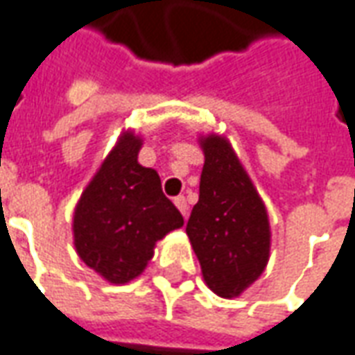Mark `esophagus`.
Listing matches in <instances>:
<instances>
[{"mask_svg": "<svg viewBox=\"0 0 355 355\" xmlns=\"http://www.w3.org/2000/svg\"><path fill=\"white\" fill-rule=\"evenodd\" d=\"M175 205L178 207V211L182 213V216H188V203H186V198L184 196H178V198H175Z\"/></svg>", "mask_w": 355, "mask_h": 355, "instance_id": "esophagus-1", "label": "esophagus"}]
</instances>
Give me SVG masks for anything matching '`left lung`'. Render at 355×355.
Segmentation results:
<instances>
[{
    "label": "left lung",
    "mask_w": 355,
    "mask_h": 355,
    "mask_svg": "<svg viewBox=\"0 0 355 355\" xmlns=\"http://www.w3.org/2000/svg\"><path fill=\"white\" fill-rule=\"evenodd\" d=\"M205 163L200 201L186 224L203 279L218 297H238L264 272L270 257L266 209L230 142L201 140Z\"/></svg>",
    "instance_id": "obj_1"
}]
</instances>
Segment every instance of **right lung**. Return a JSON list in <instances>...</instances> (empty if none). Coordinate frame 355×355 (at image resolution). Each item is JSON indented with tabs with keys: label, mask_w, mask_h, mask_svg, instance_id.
I'll return each mask as SVG.
<instances>
[{
	"label": "right lung",
	"mask_w": 355,
	"mask_h": 355,
	"mask_svg": "<svg viewBox=\"0 0 355 355\" xmlns=\"http://www.w3.org/2000/svg\"><path fill=\"white\" fill-rule=\"evenodd\" d=\"M140 139L123 135L89 182L73 215L80 259L110 283H127L146 268L154 245L184 224L154 169L137 162Z\"/></svg>",
	"instance_id": "add662e5"
}]
</instances>
